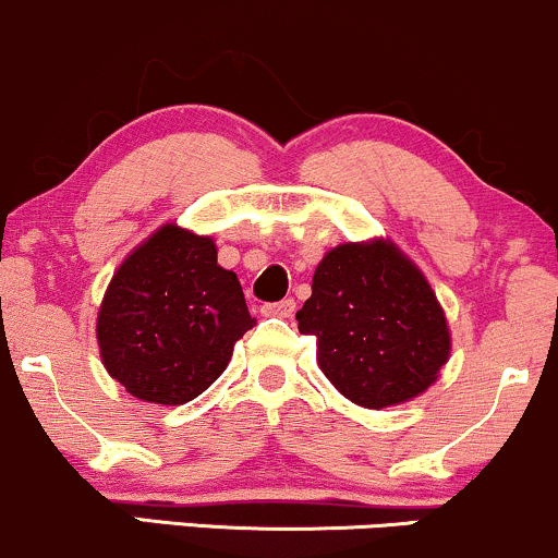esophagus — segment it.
<instances>
[{"instance_id":"obj_1","label":"esophagus","mask_w":558,"mask_h":558,"mask_svg":"<svg viewBox=\"0 0 558 558\" xmlns=\"http://www.w3.org/2000/svg\"><path fill=\"white\" fill-rule=\"evenodd\" d=\"M267 317H293L296 312V301L293 299H283V301H275V304H265L262 306Z\"/></svg>"}]
</instances>
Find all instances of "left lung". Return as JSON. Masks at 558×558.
Instances as JSON below:
<instances>
[{
  "mask_svg": "<svg viewBox=\"0 0 558 558\" xmlns=\"http://www.w3.org/2000/svg\"><path fill=\"white\" fill-rule=\"evenodd\" d=\"M299 330L317 336V362L345 399L383 409L438 377L451 336L425 275L393 243H343L319 262Z\"/></svg>",
  "mask_w": 558,
  "mask_h": 558,
  "instance_id": "8db88e82",
  "label": "left lung"
}]
</instances>
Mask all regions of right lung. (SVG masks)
Listing matches in <instances>:
<instances>
[{"instance_id":"obj_1","label":"right lung","mask_w":558,"mask_h":558,"mask_svg":"<svg viewBox=\"0 0 558 558\" xmlns=\"http://www.w3.org/2000/svg\"><path fill=\"white\" fill-rule=\"evenodd\" d=\"M252 325L213 239L165 226L114 272L96 338L107 373L128 393L175 407L213 386Z\"/></svg>"}]
</instances>
